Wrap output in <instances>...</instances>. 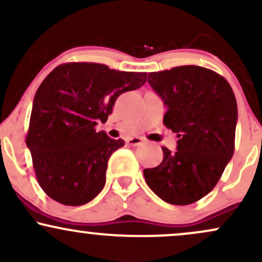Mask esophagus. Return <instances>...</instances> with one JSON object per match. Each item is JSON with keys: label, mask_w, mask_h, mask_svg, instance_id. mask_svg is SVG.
Returning a JSON list of instances; mask_svg holds the SVG:
<instances>
[{"label": "esophagus", "mask_w": 262, "mask_h": 262, "mask_svg": "<svg viewBox=\"0 0 262 262\" xmlns=\"http://www.w3.org/2000/svg\"><path fill=\"white\" fill-rule=\"evenodd\" d=\"M143 139L141 138H129V139H127V143L129 144V145H139V144L143 143Z\"/></svg>", "instance_id": "obj_1"}]
</instances>
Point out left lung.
I'll return each instance as SVG.
<instances>
[{
  "label": "left lung",
  "mask_w": 262,
  "mask_h": 262,
  "mask_svg": "<svg viewBox=\"0 0 262 262\" xmlns=\"http://www.w3.org/2000/svg\"><path fill=\"white\" fill-rule=\"evenodd\" d=\"M164 101V124L177 134V150L162 146L159 166L143 171L162 201L187 206L208 194L233 158L237 121L235 96L223 76L196 65L149 73Z\"/></svg>",
  "instance_id": "left-lung-1"
}]
</instances>
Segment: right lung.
Masks as SVG:
<instances>
[{
	"label": "right lung",
	"mask_w": 262,
	"mask_h": 262,
	"mask_svg": "<svg viewBox=\"0 0 262 262\" xmlns=\"http://www.w3.org/2000/svg\"><path fill=\"white\" fill-rule=\"evenodd\" d=\"M145 82L146 73L96 62H66L45 77L33 101L26 144L48 196L65 206H82L100 193L108 160L124 140L95 127L107 122L119 95Z\"/></svg>",
	"instance_id": "obj_1"
}]
</instances>
